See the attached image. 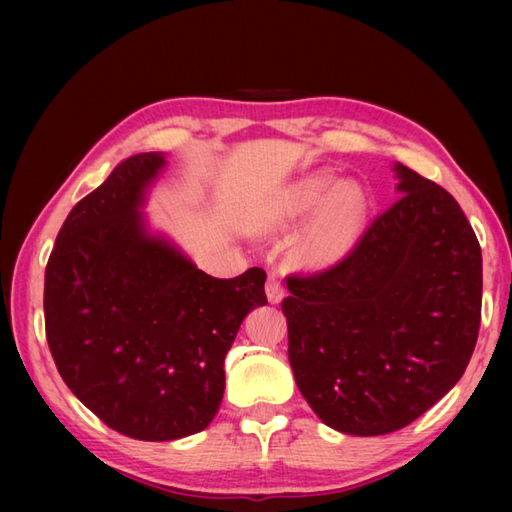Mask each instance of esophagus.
I'll return each mask as SVG.
<instances>
[{
  "instance_id": "esophagus-1",
  "label": "esophagus",
  "mask_w": 512,
  "mask_h": 512,
  "mask_svg": "<svg viewBox=\"0 0 512 512\" xmlns=\"http://www.w3.org/2000/svg\"><path fill=\"white\" fill-rule=\"evenodd\" d=\"M266 296L270 303H279L283 299V285L277 272H270L268 281H266Z\"/></svg>"
}]
</instances>
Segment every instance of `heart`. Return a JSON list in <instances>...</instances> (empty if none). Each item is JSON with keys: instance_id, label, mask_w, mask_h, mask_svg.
Segmentation results:
<instances>
[{"instance_id": "obj_1", "label": "heart", "mask_w": 512, "mask_h": 512, "mask_svg": "<svg viewBox=\"0 0 512 512\" xmlns=\"http://www.w3.org/2000/svg\"><path fill=\"white\" fill-rule=\"evenodd\" d=\"M325 197L328 200L318 211L314 227L303 244V255L316 264L334 261L353 244L364 216L360 185L342 181L334 187V174L327 170L316 172L285 189L272 211L275 224L296 222L314 211Z\"/></svg>"}]
</instances>
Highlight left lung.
Wrapping results in <instances>:
<instances>
[{
	"mask_svg": "<svg viewBox=\"0 0 512 512\" xmlns=\"http://www.w3.org/2000/svg\"><path fill=\"white\" fill-rule=\"evenodd\" d=\"M399 198L353 251L288 277L296 386L342 434L397 432L456 386L482 314V251L447 189L397 163Z\"/></svg>",
	"mask_w": 512,
	"mask_h": 512,
	"instance_id": "obj_1",
	"label": "left lung"
}]
</instances>
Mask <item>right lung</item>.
<instances>
[{
  "label": "right lung",
  "instance_id": "add662e5",
  "mask_svg": "<svg viewBox=\"0 0 512 512\" xmlns=\"http://www.w3.org/2000/svg\"><path fill=\"white\" fill-rule=\"evenodd\" d=\"M161 152L128 157L69 211L45 268V336L69 390L111 430L174 441L211 423L224 358L246 314L266 305V272L198 270L146 229Z\"/></svg>",
  "mask_w": 512,
  "mask_h": 512
}]
</instances>
